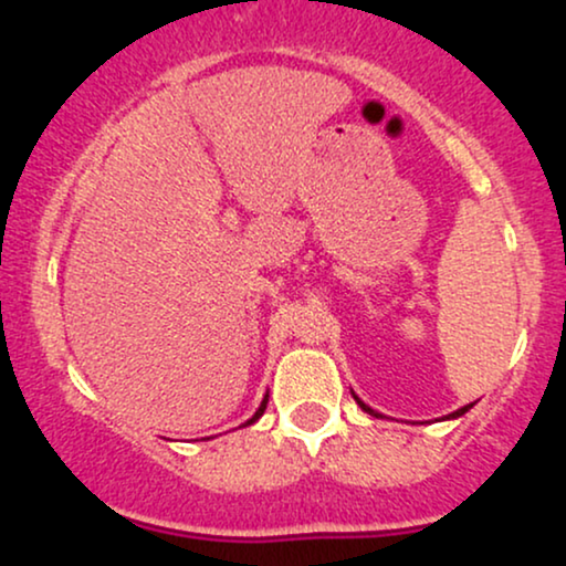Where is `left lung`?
Instances as JSON below:
<instances>
[{
	"label": "left lung",
	"instance_id": "1",
	"mask_svg": "<svg viewBox=\"0 0 566 566\" xmlns=\"http://www.w3.org/2000/svg\"><path fill=\"white\" fill-rule=\"evenodd\" d=\"M350 394H354V391H350ZM354 399H356V405H359L361 409H365V412L367 415H373V418H386V415H380L378 412V409H373V407H369V405H365V401H361L359 399V396H356L354 394ZM473 405H465V407H460V409H454V412H450V415H444V420H454V418H460V415H465V412H469V409H471Z\"/></svg>",
	"mask_w": 566,
	"mask_h": 566
}]
</instances>
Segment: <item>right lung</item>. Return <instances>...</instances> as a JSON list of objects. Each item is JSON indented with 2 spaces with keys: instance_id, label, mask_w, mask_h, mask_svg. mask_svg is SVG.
Returning a JSON list of instances; mask_svg holds the SVG:
<instances>
[{
  "instance_id": "obj_1",
  "label": "right lung",
  "mask_w": 566,
  "mask_h": 566,
  "mask_svg": "<svg viewBox=\"0 0 566 566\" xmlns=\"http://www.w3.org/2000/svg\"><path fill=\"white\" fill-rule=\"evenodd\" d=\"M265 405H269V394H265V396H263L261 407H258V409H255V415H252V418H250V420H247V423H242V426H252V423H258V420H261V418H263V412H265Z\"/></svg>"
}]
</instances>
